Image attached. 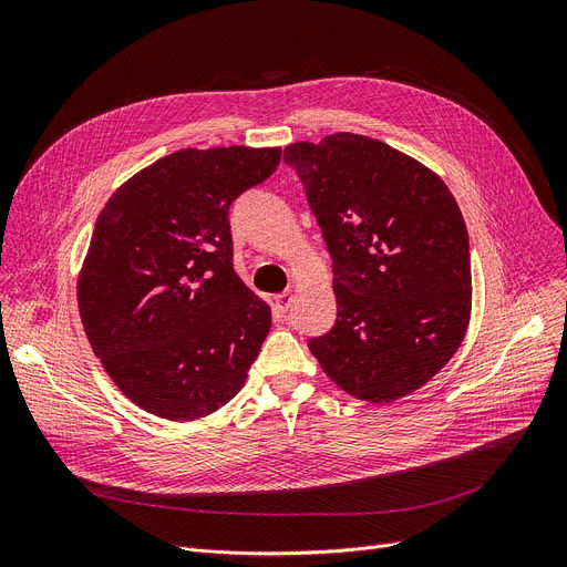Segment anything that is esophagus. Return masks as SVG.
Returning a JSON list of instances; mask_svg holds the SVG:
<instances>
[{"label":"esophagus","mask_w":567,"mask_h":567,"mask_svg":"<svg viewBox=\"0 0 567 567\" xmlns=\"http://www.w3.org/2000/svg\"><path fill=\"white\" fill-rule=\"evenodd\" d=\"M291 301H293V293L291 291H282V293L276 296V299H274V312H276L278 319H282L287 315Z\"/></svg>","instance_id":"1"}]
</instances>
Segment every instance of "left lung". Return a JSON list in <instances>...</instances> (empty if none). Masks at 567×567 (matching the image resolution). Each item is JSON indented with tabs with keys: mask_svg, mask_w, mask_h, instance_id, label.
<instances>
[{
	"mask_svg": "<svg viewBox=\"0 0 567 567\" xmlns=\"http://www.w3.org/2000/svg\"><path fill=\"white\" fill-rule=\"evenodd\" d=\"M333 259L338 319L310 338L340 389L391 402L427 383L464 340L468 231L441 178L381 140L336 133L285 148Z\"/></svg>",
	"mask_w": 567,
	"mask_h": 567,
	"instance_id": "8db88e82",
	"label": "left lung"
}]
</instances>
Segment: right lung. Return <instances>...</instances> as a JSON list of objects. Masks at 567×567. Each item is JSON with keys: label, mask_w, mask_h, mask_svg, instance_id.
I'll use <instances>...</instances> for the list:
<instances>
[{"label": "right lung", "mask_w": 567, "mask_h": 567, "mask_svg": "<svg viewBox=\"0 0 567 567\" xmlns=\"http://www.w3.org/2000/svg\"><path fill=\"white\" fill-rule=\"evenodd\" d=\"M278 163L280 148H182L101 212L80 317L110 379L144 411L193 421L246 383L271 308L234 271L229 206Z\"/></svg>", "instance_id": "add662e5"}]
</instances>
